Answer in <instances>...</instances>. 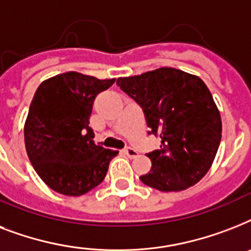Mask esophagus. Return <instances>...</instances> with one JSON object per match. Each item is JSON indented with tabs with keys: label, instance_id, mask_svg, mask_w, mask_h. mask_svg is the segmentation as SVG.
<instances>
[{
	"label": "esophagus",
	"instance_id": "obj_1",
	"mask_svg": "<svg viewBox=\"0 0 251 251\" xmlns=\"http://www.w3.org/2000/svg\"><path fill=\"white\" fill-rule=\"evenodd\" d=\"M124 152H125V155H127L130 159H135V157L138 156L137 151H135L134 149H131V147H127V149L124 150Z\"/></svg>",
	"mask_w": 251,
	"mask_h": 251
}]
</instances>
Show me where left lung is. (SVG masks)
<instances>
[{
  "instance_id": "8db88e82",
  "label": "left lung",
  "mask_w": 251,
  "mask_h": 251,
  "mask_svg": "<svg viewBox=\"0 0 251 251\" xmlns=\"http://www.w3.org/2000/svg\"><path fill=\"white\" fill-rule=\"evenodd\" d=\"M117 86L145 113L149 134L161 138L160 150L147 153L152 167L141 181L160 191L193 186L211 168L222 141V118L199 76L160 68L127 78Z\"/></svg>"
}]
</instances>
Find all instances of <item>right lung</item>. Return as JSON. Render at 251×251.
Instances as JSON below:
<instances>
[{
    "label": "right lung",
    "instance_id": "right-lung-1",
    "mask_svg": "<svg viewBox=\"0 0 251 251\" xmlns=\"http://www.w3.org/2000/svg\"><path fill=\"white\" fill-rule=\"evenodd\" d=\"M114 80L69 72L44 80L33 95L25 151L39 177L60 194L79 197L92 190L118 153L95 145L90 127L95 98Z\"/></svg>",
    "mask_w": 251,
    "mask_h": 251
}]
</instances>
